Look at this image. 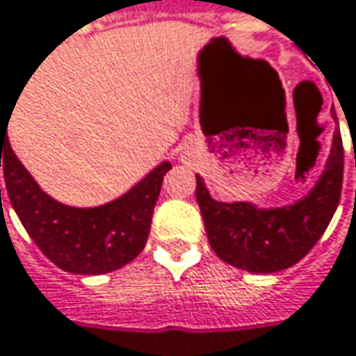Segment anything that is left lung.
I'll return each mask as SVG.
<instances>
[{
	"mask_svg": "<svg viewBox=\"0 0 356 356\" xmlns=\"http://www.w3.org/2000/svg\"><path fill=\"white\" fill-rule=\"evenodd\" d=\"M343 138L334 131L330 155L314 187L290 205L260 207L252 201H216L195 175L199 209L211 250L229 266L274 274L302 260L332 220L343 187Z\"/></svg>",
	"mask_w": 356,
	"mask_h": 356,
	"instance_id": "left-lung-1",
	"label": "left lung"
}]
</instances>
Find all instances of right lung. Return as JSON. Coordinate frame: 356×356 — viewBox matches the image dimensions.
<instances>
[{"instance_id": "right-lung-1", "label": "right lung", "mask_w": 356, "mask_h": 356, "mask_svg": "<svg viewBox=\"0 0 356 356\" xmlns=\"http://www.w3.org/2000/svg\"><path fill=\"white\" fill-rule=\"evenodd\" d=\"M10 120H0V167L11 207L42 254L70 274L98 276L127 266L143 252L167 161L127 193L96 207H72L48 195L15 157L8 140ZM1 205V189H0Z\"/></svg>"}]
</instances>
